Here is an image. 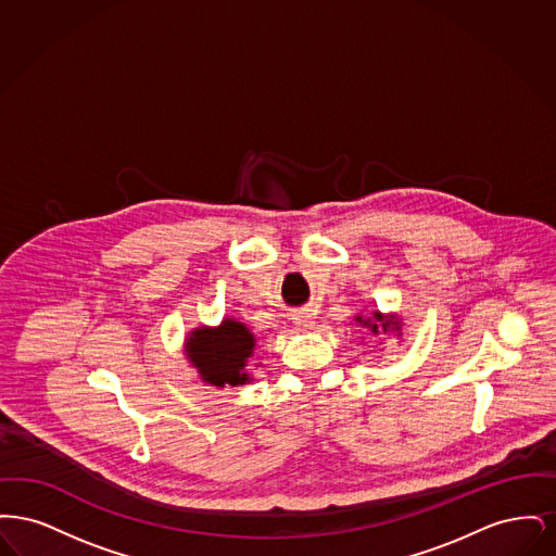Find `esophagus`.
I'll use <instances>...</instances> for the list:
<instances>
[{"instance_id":"34e87169","label":"esophagus","mask_w":556,"mask_h":556,"mask_svg":"<svg viewBox=\"0 0 556 556\" xmlns=\"http://www.w3.org/2000/svg\"><path fill=\"white\" fill-rule=\"evenodd\" d=\"M293 323L300 331H311L315 327V317L311 311H300L293 315Z\"/></svg>"}]
</instances>
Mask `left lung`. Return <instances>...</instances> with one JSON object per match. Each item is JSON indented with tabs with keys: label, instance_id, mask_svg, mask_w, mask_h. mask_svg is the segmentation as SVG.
<instances>
[{
	"label": "left lung",
	"instance_id": "8db88e82",
	"mask_svg": "<svg viewBox=\"0 0 556 556\" xmlns=\"http://www.w3.org/2000/svg\"><path fill=\"white\" fill-rule=\"evenodd\" d=\"M356 323H361L363 327H367L370 333L379 336V331H396L400 336V320L394 315H381L379 311H375L370 317H356Z\"/></svg>",
	"mask_w": 556,
	"mask_h": 556
}]
</instances>
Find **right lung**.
<instances>
[{
	"mask_svg": "<svg viewBox=\"0 0 556 556\" xmlns=\"http://www.w3.org/2000/svg\"><path fill=\"white\" fill-rule=\"evenodd\" d=\"M256 338L236 318H223L218 327H198L186 340V356L202 381L216 388H238L252 381L248 363Z\"/></svg>",
	"mask_w": 556,
	"mask_h": 556,
	"instance_id": "1",
	"label": "right lung"
}]
</instances>
